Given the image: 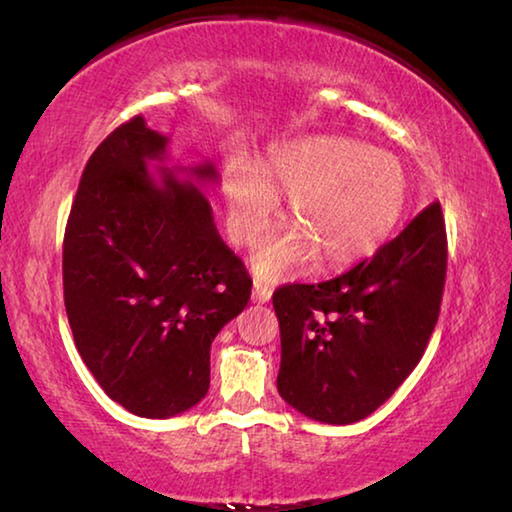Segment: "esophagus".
Segmentation results:
<instances>
[{
	"label": "esophagus",
	"mask_w": 512,
	"mask_h": 512,
	"mask_svg": "<svg viewBox=\"0 0 512 512\" xmlns=\"http://www.w3.org/2000/svg\"><path fill=\"white\" fill-rule=\"evenodd\" d=\"M271 296H273V289H271V284H266V282H262V280H255V287H253V302H268L271 300Z\"/></svg>",
	"instance_id": "obj_1"
}]
</instances>
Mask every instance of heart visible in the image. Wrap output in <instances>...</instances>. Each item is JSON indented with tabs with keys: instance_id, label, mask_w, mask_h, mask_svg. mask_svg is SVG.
Returning a JSON list of instances; mask_svg holds the SVG:
<instances>
[{
	"instance_id": "1",
	"label": "heart",
	"mask_w": 512,
	"mask_h": 512,
	"mask_svg": "<svg viewBox=\"0 0 512 512\" xmlns=\"http://www.w3.org/2000/svg\"><path fill=\"white\" fill-rule=\"evenodd\" d=\"M287 194L296 228L268 241L255 255L266 280L300 271L320 257L336 268L361 259L391 235L411 196L404 162L388 151L341 135L287 142L268 153L259 173L235 167L225 178L232 230L255 246L277 216V196Z\"/></svg>"
}]
</instances>
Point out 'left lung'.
Here are the masks:
<instances>
[{"mask_svg": "<svg viewBox=\"0 0 512 512\" xmlns=\"http://www.w3.org/2000/svg\"><path fill=\"white\" fill-rule=\"evenodd\" d=\"M445 275L447 232L436 201L348 273L277 289L282 400L327 424L368 418L422 359Z\"/></svg>", "mask_w": 512, "mask_h": 512, "instance_id": "obj_1", "label": "left lung"}]
</instances>
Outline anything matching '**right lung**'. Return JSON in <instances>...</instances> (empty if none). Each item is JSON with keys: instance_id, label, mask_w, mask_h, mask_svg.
<instances>
[{"instance_id": "add662e5", "label": "right lung", "mask_w": 512, "mask_h": 512, "mask_svg": "<svg viewBox=\"0 0 512 512\" xmlns=\"http://www.w3.org/2000/svg\"><path fill=\"white\" fill-rule=\"evenodd\" d=\"M169 137L144 117L115 128L85 164L63 241L65 309L76 350L110 400L140 418L192 409L210 388V348L253 280L223 244L201 192L212 162L178 183ZM183 171V169H180Z\"/></svg>"}]
</instances>
